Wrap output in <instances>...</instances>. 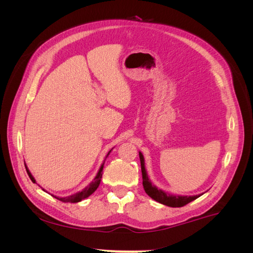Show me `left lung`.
<instances>
[{
	"mask_svg": "<svg viewBox=\"0 0 253 253\" xmlns=\"http://www.w3.org/2000/svg\"><path fill=\"white\" fill-rule=\"evenodd\" d=\"M139 158H140V164H141V173H142V185L143 189L151 198L153 200L166 205L169 207H173V208H177V207H182L192 201L196 200L197 197H200L202 194L198 195H192V196H185V195H173L168 192H165L164 190L158 189L156 186L152 185L151 180L149 179V176L145 170L144 167V158L142 153L139 152Z\"/></svg>",
	"mask_w": 253,
	"mask_h": 253,
	"instance_id": "obj_1",
	"label": "left lung"
}]
</instances>
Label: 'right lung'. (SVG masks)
Masks as SVG:
<instances>
[{"label":"right lung","mask_w":253,"mask_h":253,"mask_svg":"<svg viewBox=\"0 0 253 253\" xmlns=\"http://www.w3.org/2000/svg\"><path fill=\"white\" fill-rule=\"evenodd\" d=\"M112 150H113V149H112ZM112 150L108 153V154H106V157L109 156V154L112 152ZM106 157H105V158H106ZM103 167H104V163L101 165L100 169H99L97 175L95 176V178H94L93 180H91V182L89 183V185H87L82 191H80V192H77V193H75V194H73V195L65 196V197H59V196L52 195V194H51V196H53L55 198H57V200H59V201H61V202H63V203H79V202H81L82 200H84V198H86V197H88L89 195L93 194V193L95 192V191L97 190V188L99 187V185H100V181H101V178H102V170H103ZM25 168H26V171H27V174H28V176H29V178L32 179L33 182H36L35 177L32 175V173H30V171L28 170V168H27L26 165H25ZM43 190H44V189H43ZM44 191H45V190H44Z\"/></svg>","instance_id":"right-lung-1"}]
</instances>
